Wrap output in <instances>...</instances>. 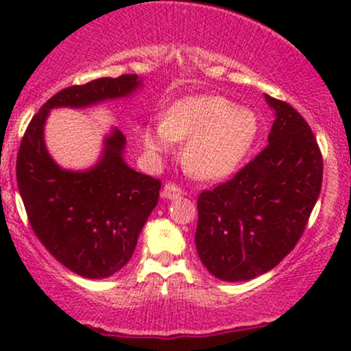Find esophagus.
<instances>
[{
    "instance_id": "34e87169",
    "label": "esophagus",
    "mask_w": 351,
    "mask_h": 351,
    "mask_svg": "<svg viewBox=\"0 0 351 351\" xmlns=\"http://www.w3.org/2000/svg\"><path fill=\"white\" fill-rule=\"evenodd\" d=\"M183 189H181L178 184H175V183H167L163 186V191H162V196L165 199H175V198H178V196H181L183 195Z\"/></svg>"
}]
</instances>
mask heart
I'll return each mask as SVG.
<instances>
[{
  "instance_id": "1",
  "label": "heart",
  "mask_w": 351,
  "mask_h": 351,
  "mask_svg": "<svg viewBox=\"0 0 351 351\" xmlns=\"http://www.w3.org/2000/svg\"><path fill=\"white\" fill-rule=\"evenodd\" d=\"M257 135L254 112L219 95H198L173 104L162 123L147 125L142 143L147 153L158 155L186 140L181 152L186 170L198 178L219 180L244 162Z\"/></svg>"
}]
</instances>
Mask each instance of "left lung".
<instances>
[{"label":"left lung","instance_id":"8db88e82","mask_svg":"<svg viewBox=\"0 0 351 351\" xmlns=\"http://www.w3.org/2000/svg\"><path fill=\"white\" fill-rule=\"evenodd\" d=\"M265 100L276 114L267 147L198 198L196 251L221 280H251L276 267L299 243L320 195L324 160L312 128L287 102Z\"/></svg>","mask_w":351,"mask_h":351}]
</instances>
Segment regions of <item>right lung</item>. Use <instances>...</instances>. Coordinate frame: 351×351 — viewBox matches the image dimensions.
Returning a JSON list of instances; mask_svg holds the SVG:
<instances>
[{
  "label": "right lung",
  "mask_w": 351,
  "mask_h": 351,
  "mask_svg": "<svg viewBox=\"0 0 351 351\" xmlns=\"http://www.w3.org/2000/svg\"><path fill=\"white\" fill-rule=\"evenodd\" d=\"M140 86L138 75L123 74L62 88L33 117L18 152L16 178L34 234L60 264L87 279L114 276L130 261L158 204L162 181L125 163L119 128L106 136L99 163L84 171L64 170L47 152L44 123L52 108L128 97Z\"/></svg>",
  "instance_id": "right-lung-1"
}]
</instances>
